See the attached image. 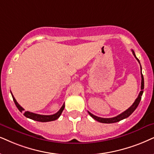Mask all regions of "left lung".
I'll use <instances>...</instances> for the list:
<instances>
[{
    "instance_id": "left-lung-1",
    "label": "left lung",
    "mask_w": 154,
    "mask_h": 154,
    "mask_svg": "<svg viewBox=\"0 0 154 154\" xmlns=\"http://www.w3.org/2000/svg\"><path fill=\"white\" fill-rule=\"evenodd\" d=\"M132 52H133V54L134 55V57H135L136 59L138 60V62H139V63L140 64V62L138 58L137 57V56H136L135 53H134V52L132 50ZM141 66V65H140ZM141 91H140L139 96L137 99H136L135 102H134V104L131 105L130 107L128 109H126V111H124V112H122V114H120L119 115L115 116V117H112V118H102V117H99V116H97L94 115V114H92L91 113H90L89 112H88L89 114L90 115L91 117H92L94 119L97 120V122H101V123H105V124H112V123H115V122H119V121L124 119H126L127 117H129V116L131 115V114L133 113L134 111H135L136 109L137 108L138 105H139L140 101L141 100V96L142 94H143V89L144 88V80H143V76L142 75V72H141Z\"/></svg>"
}]
</instances>
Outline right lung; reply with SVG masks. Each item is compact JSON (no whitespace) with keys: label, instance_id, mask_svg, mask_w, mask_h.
I'll list each match as a JSON object with an SVG mask.
<instances>
[{"label":"right lung","instance_id":"add662e5","mask_svg":"<svg viewBox=\"0 0 154 154\" xmlns=\"http://www.w3.org/2000/svg\"><path fill=\"white\" fill-rule=\"evenodd\" d=\"M11 94H12L13 101H14L15 104V105H16L17 108L18 109V110L20 111V112H23L24 116H26L27 118L35 120V121H38V122H51V121H54V120L57 119L60 116V115H61L62 112H63V111L64 110V108H65V104H63V106L60 108V109L58 111L57 113H55L54 114H52V115H41V114H35V113L28 112V111H27V112H25L24 109H23L22 106H21L17 102V101L15 100V97H13L12 93H11Z\"/></svg>","mask_w":154,"mask_h":154}]
</instances>
